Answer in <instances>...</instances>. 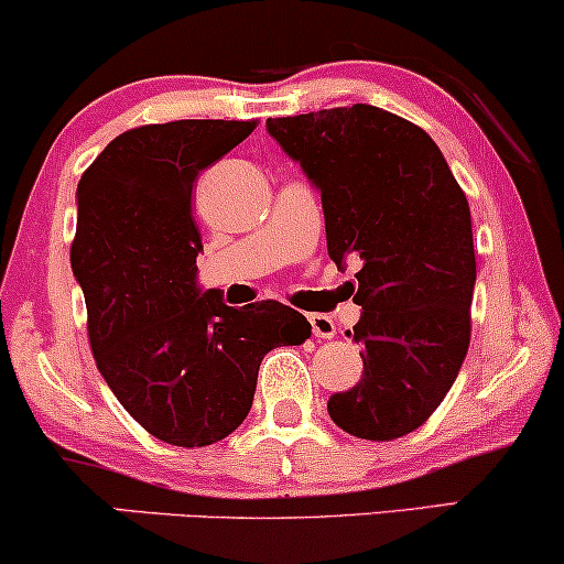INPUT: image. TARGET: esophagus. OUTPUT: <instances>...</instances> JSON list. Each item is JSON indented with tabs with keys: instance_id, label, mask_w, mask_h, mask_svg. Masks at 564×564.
I'll return each instance as SVG.
<instances>
[{
	"instance_id": "obj_1",
	"label": "esophagus",
	"mask_w": 564,
	"mask_h": 564,
	"mask_svg": "<svg viewBox=\"0 0 564 564\" xmlns=\"http://www.w3.org/2000/svg\"><path fill=\"white\" fill-rule=\"evenodd\" d=\"M308 324H311V332H314V337L332 339L337 335V324L326 314H308Z\"/></svg>"
}]
</instances>
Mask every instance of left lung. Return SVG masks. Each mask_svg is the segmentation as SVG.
Here are the masks:
<instances>
[{"instance_id": "1", "label": "left lung", "mask_w": 564, "mask_h": 564, "mask_svg": "<svg viewBox=\"0 0 564 564\" xmlns=\"http://www.w3.org/2000/svg\"><path fill=\"white\" fill-rule=\"evenodd\" d=\"M269 135L322 191L326 248L358 256L364 379L326 402L358 440L389 442L429 421L470 345L474 229L463 187L426 130L371 107L267 120Z\"/></svg>"}]
</instances>
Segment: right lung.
I'll list each match as a JSON object with an SVG mask.
<instances>
[{
    "label": "right lung",
    "mask_w": 564,
    "mask_h": 564,
    "mask_svg": "<svg viewBox=\"0 0 564 564\" xmlns=\"http://www.w3.org/2000/svg\"><path fill=\"white\" fill-rule=\"evenodd\" d=\"M256 120H175L117 135L78 183L69 263L104 381L151 436L175 447L225 440L253 405L259 366L303 345L311 324L276 301L229 308L200 293L193 185Z\"/></svg>",
    "instance_id": "right-lung-1"
}]
</instances>
